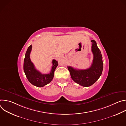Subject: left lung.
<instances>
[{
    "instance_id": "left-lung-1",
    "label": "left lung",
    "mask_w": 126,
    "mask_h": 126,
    "mask_svg": "<svg viewBox=\"0 0 126 126\" xmlns=\"http://www.w3.org/2000/svg\"><path fill=\"white\" fill-rule=\"evenodd\" d=\"M92 52L93 54V60L91 67L85 70L76 69L68 66L71 78L77 84L84 87H89L95 83L101 76L103 63L101 51L98 48L95 40H91Z\"/></svg>"
}]
</instances>
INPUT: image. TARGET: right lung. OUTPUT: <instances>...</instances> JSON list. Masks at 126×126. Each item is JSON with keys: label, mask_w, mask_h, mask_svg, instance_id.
<instances>
[{"label": "right lung", "mask_w": 126, "mask_h": 126, "mask_svg": "<svg viewBox=\"0 0 126 126\" xmlns=\"http://www.w3.org/2000/svg\"><path fill=\"white\" fill-rule=\"evenodd\" d=\"M32 49V45L29 46L26 51L24 60L23 69L25 75L30 83L38 87H42L49 83L54 77L55 69L58 65L55 60H52V66L50 73L47 74H42L36 69L33 63L30 58V54Z\"/></svg>", "instance_id": "right-lung-1"}]
</instances>
